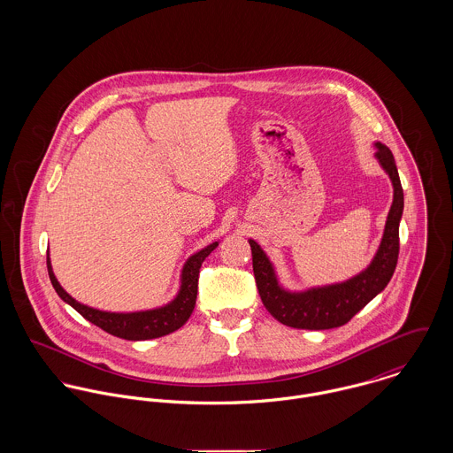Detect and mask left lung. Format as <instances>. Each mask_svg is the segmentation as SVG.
<instances>
[{
  "mask_svg": "<svg viewBox=\"0 0 453 453\" xmlns=\"http://www.w3.org/2000/svg\"><path fill=\"white\" fill-rule=\"evenodd\" d=\"M375 146L379 148L375 157L392 181L394 200L388 211L380 248L366 270L340 284L312 288L303 293H291L279 286L270 259L255 241H250L253 272L261 302L279 323L298 329H331L343 326L388 286L397 265L399 221L404 198L390 150L380 142Z\"/></svg>",
  "mask_w": 453,
  "mask_h": 453,
  "instance_id": "1",
  "label": "left lung"
}]
</instances>
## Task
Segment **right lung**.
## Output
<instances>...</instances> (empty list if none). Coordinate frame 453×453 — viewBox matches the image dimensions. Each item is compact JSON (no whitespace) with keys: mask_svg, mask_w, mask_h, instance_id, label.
<instances>
[{"mask_svg":"<svg viewBox=\"0 0 453 453\" xmlns=\"http://www.w3.org/2000/svg\"><path fill=\"white\" fill-rule=\"evenodd\" d=\"M216 246H218V242L209 244L207 248L195 253L194 257H190L185 263L183 273H181L180 293L171 303H167L165 307H160V309L142 311V312L122 314V312H104V311L87 307V305L76 302L74 298H71L61 288V284L58 282V279L52 272L50 258H47V268H49V275H50L52 286L58 291V295L78 314H81L88 323L96 324L101 329H104L106 333L119 336V338L150 340V338H158V336L169 334V333L180 329L183 324L188 321V318L194 312L195 302H196L200 266H202L203 259L211 255V251L216 250Z\"/></svg>","mask_w":453,"mask_h":453,"instance_id":"add662e5","label":"right lung"}]
</instances>
